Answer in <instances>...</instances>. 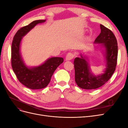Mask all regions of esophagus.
I'll use <instances>...</instances> for the list:
<instances>
[{"instance_id":"34e87169","label":"esophagus","mask_w":128,"mask_h":128,"mask_svg":"<svg viewBox=\"0 0 128 128\" xmlns=\"http://www.w3.org/2000/svg\"><path fill=\"white\" fill-rule=\"evenodd\" d=\"M74 56L73 54L71 52H69L66 56V60H67V61H69V60H71L72 59H73Z\"/></svg>"}]
</instances>
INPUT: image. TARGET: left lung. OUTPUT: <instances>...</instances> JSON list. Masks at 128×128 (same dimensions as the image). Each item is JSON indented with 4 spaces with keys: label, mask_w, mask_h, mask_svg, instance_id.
I'll use <instances>...</instances> for the list:
<instances>
[{
    "label": "left lung",
    "mask_w": 128,
    "mask_h": 128,
    "mask_svg": "<svg viewBox=\"0 0 128 128\" xmlns=\"http://www.w3.org/2000/svg\"><path fill=\"white\" fill-rule=\"evenodd\" d=\"M100 26L101 32L94 42L102 44V45L105 48L106 68L104 73L98 76L93 75L90 72L86 58L82 55H80V58H76L74 61L75 82L80 88L86 90L96 89L102 86L110 78L117 64L118 46L116 38L110 29L102 24Z\"/></svg>",
    "instance_id": "1"
}]
</instances>
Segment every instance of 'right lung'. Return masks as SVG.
<instances>
[{
  "label": "right lung",
  "instance_id": "right-lung-1",
  "mask_svg": "<svg viewBox=\"0 0 128 128\" xmlns=\"http://www.w3.org/2000/svg\"><path fill=\"white\" fill-rule=\"evenodd\" d=\"M45 20H35L23 26L15 34L12 44L11 64L13 70L19 82L32 90L41 89L48 86L54 72L63 62L64 59L53 57L38 67L28 68L24 64L20 52V43L24 36L36 24L44 22Z\"/></svg>",
  "mask_w": 128,
  "mask_h": 128
}]
</instances>
